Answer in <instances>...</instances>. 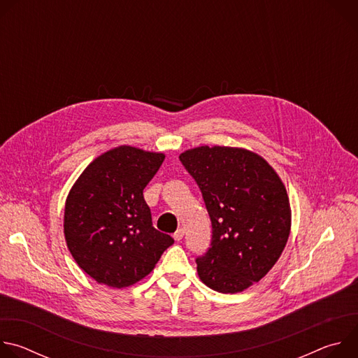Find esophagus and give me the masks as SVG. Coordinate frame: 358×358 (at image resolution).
<instances>
[{"label":"esophagus","mask_w":358,"mask_h":358,"mask_svg":"<svg viewBox=\"0 0 358 358\" xmlns=\"http://www.w3.org/2000/svg\"><path fill=\"white\" fill-rule=\"evenodd\" d=\"M182 236H184V229H178L174 235H173V238L178 242V241H181L182 239Z\"/></svg>","instance_id":"obj_1"}]
</instances>
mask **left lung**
<instances>
[{"instance_id":"1","label":"left lung","mask_w":358,"mask_h":358,"mask_svg":"<svg viewBox=\"0 0 358 358\" xmlns=\"http://www.w3.org/2000/svg\"><path fill=\"white\" fill-rule=\"evenodd\" d=\"M196 181L213 222L211 248L196 259L203 285L239 293L259 282L280 258L290 235L286 187L258 152L199 145L180 155Z\"/></svg>"}]
</instances>
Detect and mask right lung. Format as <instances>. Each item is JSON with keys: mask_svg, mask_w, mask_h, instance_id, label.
<instances>
[{"mask_svg": "<svg viewBox=\"0 0 358 358\" xmlns=\"http://www.w3.org/2000/svg\"><path fill=\"white\" fill-rule=\"evenodd\" d=\"M164 152L119 145L97 156L65 201L64 235L82 271L97 283L127 287L144 279L174 243L152 227L143 189Z\"/></svg>", "mask_w": 358, "mask_h": 358, "instance_id": "add662e5", "label": "right lung"}]
</instances>
